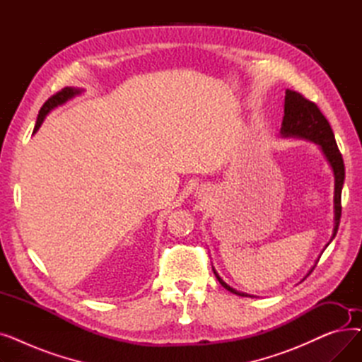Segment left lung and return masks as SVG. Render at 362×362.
Listing matches in <instances>:
<instances>
[{
	"label": "left lung",
	"instance_id": "left-lung-1",
	"mask_svg": "<svg viewBox=\"0 0 362 362\" xmlns=\"http://www.w3.org/2000/svg\"><path fill=\"white\" fill-rule=\"evenodd\" d=\"M280 133L283 136H299L305 138L308 141L315 142L321 146L322 152L330 163L333 173H334V230L332 239L336 236L340 216H341V186H344L345 180V164L344 158H341L340 151L337 148L333 130L330 127V123L327 119L322 116V112L317 107L315 103L310 101L308 98L303 97L302 93L296 90L286 89V97H284V117L281 123ZM311 273V272H310ZM216 277L218 279L220 284L229 292L239 295V296H248L246 293H240L230 288L229 284H226L218 274L214 270Z\"/></svg>",
	"mask_w": 362,
	"mask_h": 362
}]
</instances>
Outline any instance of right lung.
<instances>
[{"instance_id": "right-lung-1", "label": "right lung", "mask_w": 362, "mask_h": 362, "mask_svg": "<svg viewBox=\"0 0 362 362\" xmlns=\"http://www.w3.org/2000/svg\"><path fill=\"white\" fill-rule=\"evenodd\" d=\"M76 93H81V90H79V89H74V88H64V89H62L60 92L54 93L51 98H48V100L45 101V104L41 107L40 114H37V120H36V124H35L33 133H35L37 129H40V126L42 124V122H44L45 116H47V114H48L52 108H55L57 105H62V104H64L67 100L73 98Z\"/></svg>"}]
</instances>
